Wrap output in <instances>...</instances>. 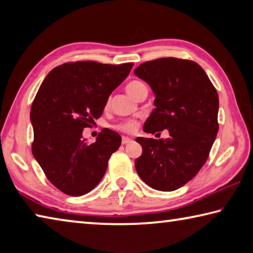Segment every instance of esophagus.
<instances>
[{
  "label": "esophagus",
  "mask_w": 253,
  "mask_h": 253,
  "mask_svg": "<svg viewBox=\"0 0 253 253\" xmlns=\"http://www.w3.org/2000/svg\"><path fill=\"white\" fill-rule=\"evenodd\" d=\"M131 142H132V139H131V138H129V137L123 136V138H122V143H123V145L129 144V143H131Z\"/></svg>",
  "instance_id": "1"
}]
</instances>
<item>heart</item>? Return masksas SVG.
<instances>
[{"instance_id":"obj_1","label":"heart","mask_w":253,"mask_h":253,"mask_svg":"<svg viewBox=\"0 0 253 253\" xmlns=\"http://www.w3.org/2000/svg\"><path fill=\"white\" fill-rule=\"evenodd\" d=\"M142 85H144V84L140 83V81H137V80L130 81V83L126 85V90L128 93H132L137 88L142 87ZM137 127H138V123L135 121L124 122L117 126L119 130L125 131V132H134L137 129Z\"/></svg>"}]
</instances>
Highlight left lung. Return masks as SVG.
Listing matches in <instances>:
<instances>
[{
	"mask_svg": "<svg viewBox=\"0 0 253 253\" xmlns=\"http://www.w3.org/2000/svg\"><path fill=\"white\" fill-rule=\"evenodd\" d=\"M134 74L155 96L143 130L169 132L166 139L137 137L143 148L135 161L137 174L154 190L175 191L208 160L219 130L217 92L201 66L190 60L156 59L142 63Z\"/></svg>",
	"mask_w": 253,
	"mask_h": 253,
	"instance_id": "8db88e82",
	"label": "left lung"
}]
</instances>
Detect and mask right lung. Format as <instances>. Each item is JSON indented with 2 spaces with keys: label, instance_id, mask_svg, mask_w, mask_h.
<instances>
[{
  "label": "right lung",
  "instance_id": "add662e5",
  "mask_svg": "<svg viewBox=\"0 0 253 253\" xmlns=\"http://www.w3.org/2000/svg\"><path fill=\"white\" fill-rule=\"evenodd\" d=\"M132 66L63 63L41 84L30 113L32 153L45 176L63 193L84 195L104 177L122 137L105 128L95 143L88 144L83 131L101 116L110 93L127 78Z\"/></svg>",
  "mask_w": 253,
  "mask_h": 253
}]
</instances>
